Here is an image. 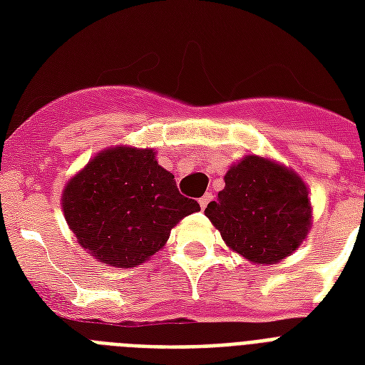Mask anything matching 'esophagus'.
<instances>
[{
  "label": "esophagus",
  "mask_w": 365,
  "mask_h": 365,
  "mask_svg": "<svg viewBox=\"0 0 365 365\" xmlns=\"http://www.w3.org/2000/svg\"><path fill=\"white\" fill-rule=\"evenodd\" d=\"M212 199H214V197H212V193H206L205 197H200V199H199V205H200V208H202V210H205L206 206L210 205V200H212Z\"/></svg>",
  "instance_id": "34e87169"
}]
</instances>
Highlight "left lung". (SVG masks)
Wrapping results in <instances>:
<instances>
[{
	"label": "left lung",
	"mask_w": 365,
	"mask_h": 365,
	"mask_svg": "<svg viewBox=\"0 0 365 365\" xmlns=\"http://www.w3.org/2000/svg\"><path fill=\"white\" fill-rule=\"evenodd\" d=\"M205 214L227 246L263 265L284 259L303 242L311 200L297 174L252 155L225 174V189Z\"/></svg>",
	"instance_id": "1"
}]
</instances>
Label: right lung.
Returning <instances> with one entry per match:
<instances>
[{
	"instance_id": "add662e5",
	"label": "right lung",
	"mask_w": 365,
	"mask_h": 365,
	"mask_svg": "<svg viewBox=\"0 0 365 365\" xmlns=\"http://www.w3.org/2000/svg\"><path fill=\"white\" fill-rule=\"evenodd\" d=\"M66 222L83 248L113 267L140 265L182 217L199 212L157 165L153 149L115 148L94 157L62 197Z\"/></svg>"
}]
</instances>
